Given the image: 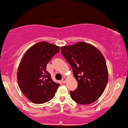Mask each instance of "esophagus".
Returning a JSON list of instances; mask_svg holds the SVG:
<instances>
[{"mask_svg":"<svg viewBox=\"0 0 128 128\" xmlns=\"http://www.w3.org/2000/svg\"><path fill=\"white\" fill-rule=\"evenodd\" d=\"M66 80L67 79H66V78H63L62 80H61V82H62L63 84H65V83L66 82Z\"/></svg>","mask_w":128,"mask_h":128,"instance_id":"esophagus-1","label":"esophagus"}]
</instances>
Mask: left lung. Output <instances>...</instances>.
I'll list each match as a JSON object with an SVG mask.
<instances>
[{
    "label": "left lung",
    "mask_w": 128,
    "mask_h": 128,
    "mask_svg": "<svg viewBox=\"0 0 128 128\" xmlns=\"http://www.w3.org/2000/svg\"><path fill=\"white\" fill-rule=\"evenodd\" d=\"M61 50L78 81L77 89L70 92L71 97L80 104L95 102L104 92L108 78L106 60L101 52L85 42L62 46Z\"/></svg>",
    "instance_id": "8db88e82"
}]
</instances>
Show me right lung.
I'll return each instance as SVG.
<instances>
[{"label": "right lung", "mask_w": 128, "mask_h": 128, "mask_svg": "<svg viewBox=\"0 0 128 128\" xmlns=\"http://www.w3.org/2000/svg\"><path fill=\"white\" fill-rule=\"evenodd\" d=\"M59 52V46L40 42L30 47L22 56L18 69V83L23 94L33 103L43 104L55 96L60 84L52 80L46 65Z\"/></svg>", "instance_id": "right-lung-1"}]
</instances>
